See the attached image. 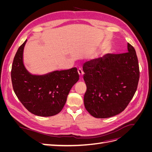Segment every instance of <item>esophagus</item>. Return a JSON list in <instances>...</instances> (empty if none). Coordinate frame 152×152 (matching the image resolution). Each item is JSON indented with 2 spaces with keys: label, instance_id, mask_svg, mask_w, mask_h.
Instances as JSON below:
<instances>
[{
  "label": "esophagus",
  "instance_id": "34e87169",
  "mask_svg": "<svg viewBox=\"0 0 152 152\" xmlns=\"http://www.w3.org/2000/svg\"><path fill=\"white\" fill-rule=\"evenodd\" d=\"M78 73H79V75L80 76V78L81 79L82 76H83V75H84L83 70H82L81 68H79V69H78Z\"/></svg>",
  "mask_w": 152,
  "mask_h": 152
}]
</instances>
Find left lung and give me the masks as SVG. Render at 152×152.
I'll use <instances>...</instances> for the list:
<instances>
[{"instance_id":"8db88e82","label":"left lung","mask_w":152,"mask_h":152,"mask_svg":"<svg viewBox=\"0 0 152 152\" xmlns=\"http://www.w3.org/2000/svg\"><path fill=\"white\" fill-rule=\"evenodd\" d=\"M87 86L85 108L95 118H106L121 113L134 96L140 70L136 50L127 43V53L107 54L83 65Z\"/></svg>"}]
</instances>
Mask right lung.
Returning <instances> with one entry per match:
<instances>
[{"mask_svg":"<svg viewBox=\"0 0 152 152\" xmlns=\"http://www.w3.org/2000/svg\"><path fill=\"white\" fill-rule=\"evenodd\" d=\"M27 40L18 48L14 58L11 80L18 99L30 112L40 117H50L61 111L73 86L79 79L77 68L55 70L44 75L30 73L23 63Z\"/></svg>","mask_w":152,"mask_h":152,"instance_id":"right-lung-1","label":"right lung"}]
</instances>
